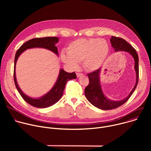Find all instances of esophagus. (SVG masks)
Instances as JSON below:
<instances>
[{
  "instance_id": "1",
  "label": "esophagus",
  "mask_w": 151,
  "mask_h": 151,
  "mask_svg": "<svg viewBox=\"0 0 151 151\" xmlns=\"http://www.w3.org/2000/svg\"><path fill=\"white\" fill-rule=\"evenodd\" d=\"M82 75H83L82 73H76V76H77L78 78H79L80 76H82Z\"/></svg>"
}]
</instances>
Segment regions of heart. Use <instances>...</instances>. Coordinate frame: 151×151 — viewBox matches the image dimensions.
<instances>
[{
  "label": "heart",
  "mask_w": 151,
  "mask_h": 151,
  "mask_svg": "<svg viewBox=\"0 0 151 151\" xmlns=\"http://www.w3.org/2000/svg\"><path fill=\"white\" fill-rule=\"evenodd\" d=\"M68 54L62 52V61L71 68H76L82 61L84 68L94 71L100 68L109 53V45L104 39H78L72 42L67 48Z\"/></svg>",
  "instance_id": "obj_1"
}]
</instances>
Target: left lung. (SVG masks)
<instances>
[{"label":"left lung","instance_id":"left-lung-1","mask_svg":"<svg viewBox=\"0 0 151 151\" xmlns=\"http://www.w3.org/2000/svg\"><path fill=\"white\" fill-rule=\"evenodd\" d=\"M110 41L115 51H125L133 57L135 62L134 69L136 73V82L134 88L126 98L119 101H114L107 99L103 92L100 81L101 69L87 74L89 78V84L85 89V97L93 106L99 109L106 111L117 108L124 104L134 91L139 81V57L136 50L122 38L112 36Z\"/></svg>","mask_w":151,"mask_h":151}]
</instances>
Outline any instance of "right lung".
<instances>
[{
  "label": "right lung",
  "mask_w": 151,
  "mask_h": 151,
  "mask_svg": "<svg viewBox=\"0 0 151 151\" xmlns=\"http://www.w3.org/2000/svg\"><path fill=\"white\" fill-rule=\"evenodd\" d=\"M58 39H59L57 37H45L30 39L20 47V48L17 50L15 56L14 79L15 87L21 96L27 103L34 107H37V108H46V107L51 106L60 100L63 94V91L64 88H65L66 82L70 79H76V75L75 72L68 73L64 71L63 69H60L58 79L52 89L42 97L38 99H34L26 95L19 87L15 75L16 63L20 54L25 50L30 48H45L51 51L56 55H58L57 47L55 46V44L58 42Z\"/></svg>",
  "instance_id": "right-lung-1"
}]
</instances>
